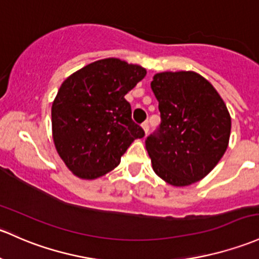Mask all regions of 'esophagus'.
Listing matches in <instances>:
<instances>
[{
    "label": "esophagus",
    "instance_id": "obj_1",
    "mask_svg": "<svg viewBox=\"0 0 259 259\" xmlns=\"http://www.w3.org/2000/svg\"><path fill=\"white\" fill-rule=\"evenodd\" d=\"M141 126H143V129H144V132H145V134H148L149 129H150V126H149V122L148 121L143 122V125H141Z\"/></svg>",
    "mask_w": 259,
    "mask_h": 259
}]
</instances>
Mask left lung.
<instances>
[{"label":"left lung","mask_w":259,"mask_h":259,"mask_svg":"<svg viewBox=\"0 0 259 259\" xmlns=\"http://www.w3.org/2000/svg\"><path fill=\"white\" fill-rule=\"evenodd\" d=\"M161 122L145 140L152 168L174 186L200 181L228 146L231 116L216 89L195 72L154 75Z\"/></svg>","instance_id":"obj_1"}]
</instances>
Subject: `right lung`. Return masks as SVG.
Returning <instances> with one entry per match:
<instances>
[{"instance_id": "add662e5", "label": "right lung", "mask_w": 259, "mask_h": 259, "mask_svg": "<svg viewBox=\"0 0 259 259\" xmlns=\"http://www.w3.org/2000/svg\"><path fill=\"white\" fill-rule=\"evenodd\" d=\"M145 75L140 65L107 58L63 81L52 105V130L59 156L75 176L105 175L135 139L144 138L124 97Z\"/></svg>"}]
</instances>
